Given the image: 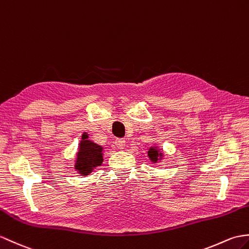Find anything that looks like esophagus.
<instances>
[{"instance_id": "obj_1", "label": "esophagus", "mask_w": 249, "mask_h": 249, "mask_svg": "<svg viewBox=\"0 0 249 249\" xmlns=\"http://www.w3.org/2000/svg\"><path fill=\"white\" fill-rule=\"evenodd\" d=\"M125 140L124 139H117V140H115V145L118 146V148L119 149H124L125 148Z\"/></svg>"}]
</instances>
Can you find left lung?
<instances>
[{
  "mask_svg": "<svg viewBox=\"0 0 249 249\" xmlns=\"http://www.w3.org/2000/svg\"><path fill=\"white\" fill-rule=\"evenodd\" d=\"M147 157H148V160L151 161L153 164H156V163L160 162V161H162V159L164 157V154H163L162 149H161L157 145V144H154L153 146L148 148Z\"/></svg>",
  "mask_w": 249,
  "mask_h": 249,
  "instance_id": "obj_1",
  "label": "left lung"
}]
</instances>
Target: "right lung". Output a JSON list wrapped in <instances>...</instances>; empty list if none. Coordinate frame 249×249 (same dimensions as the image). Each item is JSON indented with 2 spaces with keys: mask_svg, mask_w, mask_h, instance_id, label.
<instances>
[{
  "mask_svg": "<svg viewBox=\"0 0 249 249\" xmlns=\"http://www.w3.org/2000/svg\"><path fill=\"white\" fill-rule=\"evenodd\" d=\"M103 152L104 147L91 141L88 134L84 132L75 158V171L82 176L90 175L95 167L103 163Z\"/></svg>",
  "mask_w": 249,
  "mask_h": 249,
  "instance_id": "1",
  "label": "right lung"
}]
</instances>
